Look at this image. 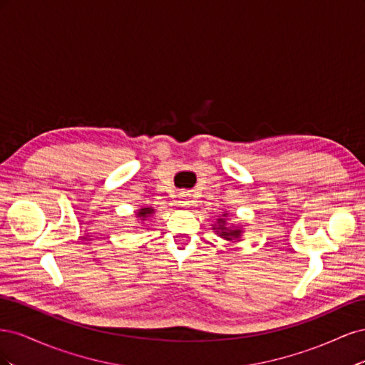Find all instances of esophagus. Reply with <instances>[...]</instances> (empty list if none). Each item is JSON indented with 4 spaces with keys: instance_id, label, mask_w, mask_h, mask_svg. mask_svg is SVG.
I'll return each instance as SVG.
<instances>
[{
    "instance_id": "esophagus-1",
    "label": "esophagus",
    "mask_w": 365,
    "mask_h": 365,
    "mask_svg": "<svg viewBox=\"0 0 365 365\" xmlns=\"http://www.w3.org/2000/svg\"><path fill=\"white\" fill-rule=\"evenodd\" d=\"M180 204L182 205V207H190L192 205V195L189 193V192H182L181 195H180Z\"/></svg>"
}]
</instances>
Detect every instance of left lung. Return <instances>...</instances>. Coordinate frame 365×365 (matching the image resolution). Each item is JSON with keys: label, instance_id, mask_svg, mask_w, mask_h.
I'll list each match as a JSON object with an SVG mask.
<instances>
[{"label": "left lung", "instance_id": "1", "mask_svg": "<svg viewBox=\"0 0 365 365\" xmlns=\"http://www.w3.org/2000/svg\"><path fill=\"white\" fill-rule=\"evenodd\" d=\"M227 217H228V213H224L222 216L216 219V222L213 224L215 233L219 237H222L224 240L239 242L242 235H244V228L237 225H227V220H228Z\"/></svg>", "mask_w": 365, "mask_h": 365}]
</instances>
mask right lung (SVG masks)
Masks as SVG:
<instances>
[{
  "label": "right lung",
  "mask_w": 365,
  "mask_h": 365,
  "mask_svg": "<svg viewBox=\"0 0 365 365\" xmlns=\"http://www.w3.org/2000/svg\"><path fill=\"white\" fill-rule=\"evenodd\" d=\"M155 213V210L150 208V207H143V208H138L135 215H137V220H140V222H146V220Z\"/></svg>",
  "instance_id": "add662e5"
}]
</instances>
